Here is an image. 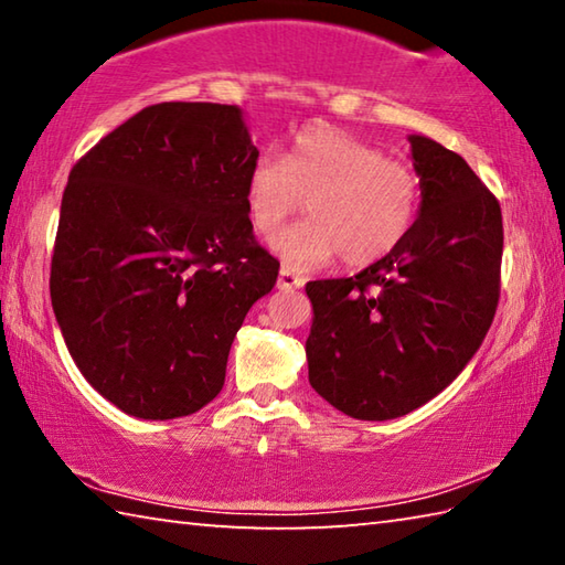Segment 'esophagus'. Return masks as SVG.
<instances>
[{"mask_svg": "<svg viewBox=\"0 0 565 565\" xmlns=\"http://www.w3.org/2000/svg\"><path fill=\"white\" fill-rule=\"evenodd\" d=\"M276 286H279L281 291L301 289V286H303V279H301L299 274H294L291 269H281V271H279V281H276Z\"/></svg>", "mask_w": 565, "mask_h": 565, "instance_id": "obj_1", "label": "esophagus"}]
</instances>
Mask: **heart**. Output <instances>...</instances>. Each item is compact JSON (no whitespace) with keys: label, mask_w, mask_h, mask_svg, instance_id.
I'll list each match as a JSON object with an SVG mask.
<instances>
[{"label":"heart","mask_w":565,"mask_h":565,"mask_svg":"<svg viewBox=\"0 0 565 565\" xmlns=\"http://www.w3.org/2000/svg\"><path fill=\"white\" fill-rule=\"evenodd\" d=\"M309 209L301 224L271 236V252L294 271H313L341 256L369 266L408 236L420 206L416 169L331 127L296 134L289 157L266 151L246 177L252 224L271 234Z\"/></svg>","instance_id":"heart-1"}]
</instances>
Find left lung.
I'll use <instances>...</instances> for the list:
<instances>
[{"mask_svg":"<svg viewBox=\"0 0 565 565\" xmlns=\"http://www.w3.org/2000/svg\"><path fill=\"white\" fill-rule=\"evenodd\" d=\"M418 218L384 259L351 279L306 284L309 381L333 408L388 420L461 374L491 329L501 291V206L463 157L411 134Z\"/></svg>","mask_w":565,"mask_h":565,"instance_id":"left-lung-1","label":"left lung"}]
</instances>
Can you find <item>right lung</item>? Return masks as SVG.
Instances as JSON below:
<instances>
[{"instance_id": "1", "label": "right lung", "mask_w": 565, "mask_h": 565, "mask_svg": "<svg viewBox=\"0 0 565 565\" xmlns=\"http://www.w3.org/2000/svg\"><path fill=\"white\" fill-rule=\"evenodd\" d=\"M259 149L234 104L141 109L76 161L50 291L82 376L124 414H196L279 262L256 244L246 177Z\"/></svg>"}]
</instances>
